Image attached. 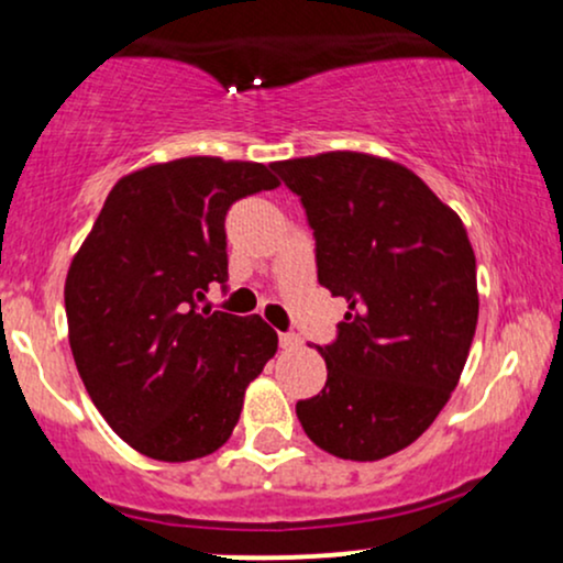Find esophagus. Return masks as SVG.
Instances as JSON below:
<instances>
[{
	"instance_id": "esophagus-1",
	"label": "esophagus",
	"mask_w": 563,
	"mask_h": 563,
	"mask_svg": "<svg viewBox=\"0 0 563 563\" xmlns=\"http://www.w3.org/2000/svg\"><path fill=\"white\" fill-rule=\"evenodd\" d=\"M280 346L283 349H296V346H301V339L296 333H280Z\"/></svg>"
}]
</instances>
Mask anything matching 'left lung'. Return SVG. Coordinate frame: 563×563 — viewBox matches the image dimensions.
I'll use <instances>...</instances> for the list:
<instances>
[{
  "label": "left lung",
  "instance_id": "obj_1",
  "mask_svg": "<svg viewBox=\"0 0 563 563\" xmlns=\"http://www.w3.org/2000/svg\"><path fill=\"white\" fill-rule=\"evenodd\" d=\"M314 235L318 280L349 312L325 389L296 402L318 448L380 461L434 423L474 341L479 296L466 228L405 166L365 153L277 161Z\"/></svg>",
  "mask_w": 563,
  "mask_h": 563
}]
</instances>
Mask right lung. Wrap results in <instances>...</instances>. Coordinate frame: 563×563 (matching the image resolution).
I'll return each instance as SVG.
<instances>
[{
	"label": "right lung",
	"mask_w": 563,
	"mask_h": 563,
	"mask_svg": "<svg viewBox=\"0 0 563 563\" xmlns=\"http://www.w3.org/2000/svg\"><path fill=\"white\" fill-rule=\"evenodd\" d=\"M280 183L249 161L179 158L126 174L66 277L68 339L108 426L147 457L196 461L228 442L277 333L260 314L200 312L228 288L224 217Z\"/></svg>",
	"instance_id": "1"
}]
</instances>
